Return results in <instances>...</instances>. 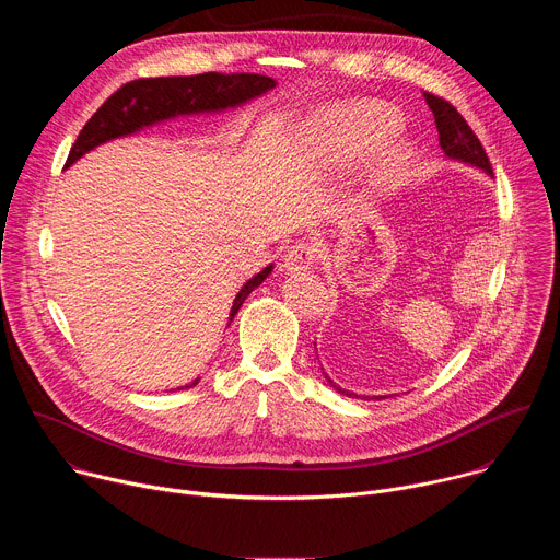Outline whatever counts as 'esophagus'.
I'll return each instance as SVG.
<instances>
[{"label": "esophagus", "instance_id": "34e87169", "mask_svg": "<svg viewBox=\"0 0 560 560\" xmlns=\"http://www.w3.org/2000/svg\"><path fill=\"white\" fill-rule=\"evenodd\" d=\"M316 261V248L312 244H294L283 255V268L288 272H301Z\"/></svg>", "mask_w": 560, "mask_h": 560}]
</instances>
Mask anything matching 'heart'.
<instances>
[{
    "instance_id": "heart-1",
    "label": "heart",
    "mask_w": 560,
    "mask_h": 560,
    "mask_svg": "<svg viewBox=\"0 0 560 560\" xmlns=\"http://www.w3.org/2000/svg\"><path fill=\"white\" fill-rule=\"evenodd\" d=\"M398 128V121L365 104H339L318 113L307 130V148L335 168L352 166L372 148L389 139ZM410 164V150L401 143H387L374 159L370 182L376 190H389L404 179Z\"/></svg>"
}]
</instances>
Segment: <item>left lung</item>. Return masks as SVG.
Wrapping results in <instances>:
<instances>
[{"label": "left lung", "mask_w": 560, "mask_h": 560, "mask_svg": "<svg viewBox=\"0 0 560 560\" xmlns=\"http://www.w3.org/2000/svg\"><path fill=\"white\" fill-rule=\"evenodd\" d=\"M432 115H434V121H436V130H439V143L443 148V152L450 156V159H458V162H465V164H471L476 168L486 171L488 175H492V164L488 159V152L486 148L481 145V141H478V137L474 135V130L467 126V121L460 117V113L443 97L439 95H432V93H423ZM324 370V368H322ZM328 383L346 394V396H352V398H359V394L354 392H348L343 387H339L328 374H326ZM368 398V396H363ZM374 398V396H372ZM376 398H383V396H376ZM370 401V398H368Z\"/></svg>", "instance_id": "left-lung-1"}]
</instances>
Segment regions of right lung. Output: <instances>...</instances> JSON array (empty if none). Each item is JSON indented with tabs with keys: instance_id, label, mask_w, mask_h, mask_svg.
<instances>
[{
	"instance_id": "obj_1",
	"label": "right lung",
	"mask_w": 560,
	"mask_h": 560,
	"mask_svg": "<svg viewBox=\"0 0 560 560\" xmlns=\"http://www.w3.org/2000/svg\"><path fill=\"white\" fill-rule=\"evenodd\" d=\"M277 82L272 77L255 74V72H203L190 77H152V79H135V82L124 84L117 93H113L100 110L86 121V126L74 139L66 168L72 166L79 156H84L89 150L97 148L117 137L132 135L145 126L166 121L179 115H195V113H219L225 108L242 106L268 91H272ZM272 272V264L255 275L238 294L234 296L230 322L238 307L244 305L246 296L264 283V279ZM230 326V324H228ZM199 378L192 383L177 387L186 389L197 385ZM175 392V389H173Z\"/></svg>"
}]
</instances>
